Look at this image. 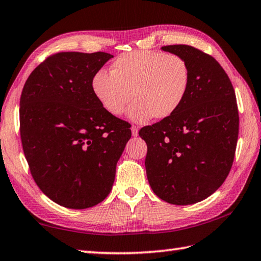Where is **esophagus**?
Returning a JSON list of instances; mask_svg holds the SVG:
<instances>
[{
    "instance_id": "obj_1",
    "label": "esophagus",
    "mask_w": 261,
    "mask_h": 261,
    "mask_svg": "<svg viewBox=\"0 0 261 261\" xmlns=\"http://www.w3.org/2000/svg\"><path fill=\"white\" fill-rule=\"evenodd\" d=\"M131 132H132V136L137 137V136H138V127H137V126H132V127H131Z\"/></svg>"
}]
</instances>
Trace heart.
<instances>
[{
  "mask_svg": "<svg viewBox=\"0 0 261 261\" xmlns=\"http://www.w3.org/2000/svg\"><path fill=\"white\" fill-rule=\"evenodd\" d=\"M191 73L188 62L176 54L137 50L126 53L110 65V73L99 70L92 78V91L101 106L114 116L129 110L132 121L165 120L187 98Z\"/></svg>",
  "mask_w": 261,
  "mask_h": 261,
  "instance_id": "heart-1",
  "label": "heart"
}]
</instances>
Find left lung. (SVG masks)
<instances>
[{
	"instance_id": "8db88e82",
	"label": "left lung",
	"mask_w": 261,
	"mask_h": 261,
	"mask_svg": "<svg viewBox=\"0 0 261 261\" xmlns=\"http://www.w3.org/2000/svg\"><path fill=\"white\" fill-rule=\"evenodd\" d=\"M162 50L188 62L187 98L171 116L141 127L153 192L169 204L191 205L226 180L235 156L240 117L230 79L214 57L188 45Z\"/></svg>"
}]
</instances>
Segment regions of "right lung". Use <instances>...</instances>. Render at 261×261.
Segmentation results:
<instances>
[{"mask_svg": "<svg viewBox=\"0 0 261 261\" xmlns=\"http://www.w3.org/2000/svg\"><path fill=\"white\" fill-rule=\"evenodd\" d=\"M113 55L65 51L35 68L20 96V138L33 179L56 204L84 210L113 188L130 124L109 114L92 78Z\"/></svg>", "mask_w": 261, "mask_h": 261, "instance_id": "add662e5", "label": "right lung"}]
</instances>
